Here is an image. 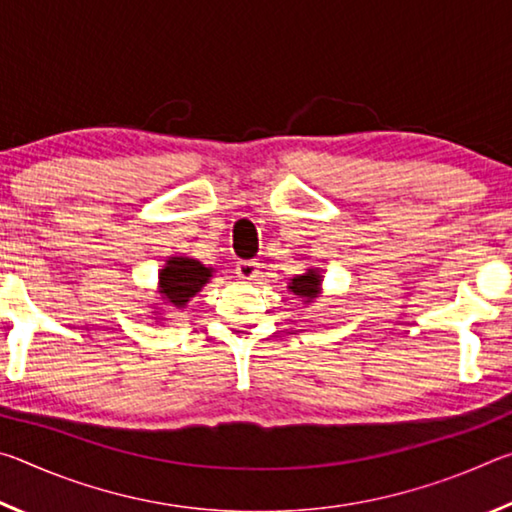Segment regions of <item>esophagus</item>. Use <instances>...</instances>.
<instances>
[{
    "label": "esophagus",
    "instance_id": "esophagus-1",
    "mask_svg": "<svg viewBox=\"0 0 512 512\" xmlns=\"http://www.w3.org/2000/svg\"><path fill=\"white\" fill-rule=\"evenodd\" d=\"M259 273V264L257 262H239L237 264V275L241 280H255Z\"/></svg>",
    "mask_w": 512,
    "mask_h": 512
}]
</instances>
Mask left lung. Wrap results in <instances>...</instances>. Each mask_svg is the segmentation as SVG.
Masks as SVG:
<instances>
[{
  "label": "left lung",
  "mask_w": 512,
  "mask_h": 512,
  "mask_svg": "<svg viewBox=\"0 0 512 512\" xmlns=\"http://www.w3.org/2000/svg\"><path fill=\"white\" fill-rule=\"evenodd\" d=\"M287 289L302 300V305H311L323 293V273H320V268L311 266L302 275L291 277Z\"/></svg>",
  "instance_id": "1"
}]
</instances>
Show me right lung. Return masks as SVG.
Wrapping results in <instances>:
<instances>
[{"mask_svg": "<svg viewBox=\"0 0 512 512\" xmlns=\"http://www.w3.org/2000/svg\"><path fill=\"white\" fill-rule=\"evenodd\" d=\"M214 268L205 266L194 257L171 255L164 259V266L158 271V298L162 307H171L183 311L187 302L212 280ZM158 305V302H155ZM160 309V307H153ZM155 320H164L160 311H151Z\"/></svg>", "mask_w": 512, "mask_h": 512, "instance_id": "obj_1", "label": "right lung"}]
</instances>
